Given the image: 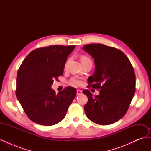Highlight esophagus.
Here are the masks:
<instances>
[{
    "instance_id": "1",
    "label": "esophagus",
    "mask_w": 151,
    "mask_h": 151,
    "mask_svg": "<svg viewBox=\"0 0 151 151\" xmlns=\"http://www.w3.org/2000/svg\"><path fill=\"white\" fill-rule=\"evenodd\" d=\"M83 94V91H82L81 90H80V89H77V95H81V94Z\"/></svg>"
}]
</instances>
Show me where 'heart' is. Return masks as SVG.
Listing matches in <instances>:
<instances>
[{"mask_svg":"<svg viewBox=\"0 0 151 151\" xmlns=\"http://www.w3.org/2000/svg\"><path fill=\"white\" fill-rule=\"evenodd\" d=\"M88 58H88L86 56H82L81 57V61H83L84 60H86V59H88ZM81 83V81L77 79L74 78V79H71V81H70V84L72 85H80Z\"/></svg>","mask_w":151,"mask_h":151,"instance_id":"b5f03b06","label":"heart"}]
</instances>
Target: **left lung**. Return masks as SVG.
<instances>
[{
	"mask_svg": "<svg viewBox=\"0 0 151 151\" xmlns=\"http://www.w3.org/2000/svg\"><path fill=\"white\" fill-rule=\"evenodd\" d=\"M94 58V75L88 78L92 88L100 89L93 96L88 89L86 115L99 125H110L125 115L135 92V75L129 58L120 50L103 44L86 45L82 48ZM92 83L93 85H91Z\"/></svg>",
	"mask_w": 151,
	"mask_h": 151,
	"instance_id": "8db88e82",
	"label": "left lung"
}]
</instances>
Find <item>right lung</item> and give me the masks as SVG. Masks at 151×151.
<instances>
[{"mask_svg":"<svg viewBox=\"0 0 151 151\" xmlns=\"http://www.w3.org/2000/svg\"><path fill=\"white\" fill-rule=\"evenodd\" d=\"M75 47L53 45L35 49L21 63L17 74L16 94L33 122L51 126L65 118L76 89L66 87L56 94L51 86L55 79L63 75L67 57Z\"/></svg>","mask_w":151,"mask_h":151,"instance_id":"obj_1","label":"right lung"}]
</instances>
